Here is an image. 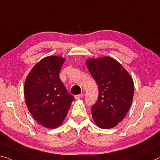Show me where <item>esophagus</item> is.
I'll list each match as a JSON object with an SVG mask.
<instances>
[{
	"label": "esophagus",
	"mask_w": 160,
	"mask_h": 160,
	"mask_svg": "<svg viewBox=\"0 0 160 160\" xmlns=\"http://www.w3.org/2000/svg\"><path fill=\"white\" fill-rule=\"evenodd\" d=\"M83 96V93H80V94H78V95H76L75 98L76 99H79V98H81Z\"/></svg>",
	"instance_id": "obj_1"
}]
</instances>
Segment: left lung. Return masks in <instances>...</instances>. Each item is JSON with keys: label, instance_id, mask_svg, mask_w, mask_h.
I'll return each instance as SVG.
<instances>
[{"label": "left lung", "instance_id": "1", "mask_svg": "<svg viewBox=\"0 0 160 160\" xmlns=\"http://www.w3.org/2000/svg\"><path fill=\"white\" fill-rule=\"evenodd\" d=\"M88 70L98 86L92 116L101 128L116 126L129 110L133 96L132 78L123 66L109 57L87 60Z\"/></svg>", "mask_w": 160, "mask_h": 160}]
</instances>
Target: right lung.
<instances>
[{
  "label": "right lung",
  "instance_id": "add662e5",
  "mask_svg": "<svg viewBox=\"0 0 160 160\" xmlns=\"http://www.w3.org/2000/svg\"><path fill=\"white\" fill-rule=\"evenodd\" d=\"M65 60L57 56L45 57L32 68L26 79L27 108L35 120L46 128L60 125L75 99L59 76Z\"/></svg>",
  "mask_w": 160,
  "mask_h": 160
}]
</instances>
